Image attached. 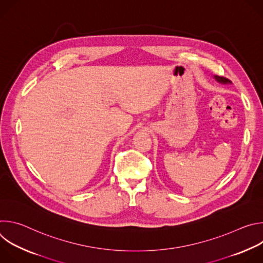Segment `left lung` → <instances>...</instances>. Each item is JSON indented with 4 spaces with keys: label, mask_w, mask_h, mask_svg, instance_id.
<instances>
[{
    "label": "left lung",
    "mask_w": 263,
    "mask_h": 263,
    "mask_svg": "<svg viewBox=\"0 0 263 263\" xmlns=\"http://www.w3.org/2000/svg\"><path fill=\"white\" fill-rule=\"evenodd\" d=\"M214 79L219 82V83H222V84H228V83H231V81L227 78H223V77H219V76H214Z\"/></svg>",
    "instance_id": "obj_1"
}]
</instances>
